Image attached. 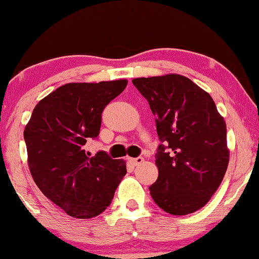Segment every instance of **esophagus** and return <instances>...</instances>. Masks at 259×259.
I'll return each instance as SVG.
<instances>
[{
    "label": "esophagus",
    "instance_id": "esophagus-1",
    "mask_svg": "<svg viewBox=\"0 0 259 259\" xmlns=\"http://www.w3.org/2000/svg\"><path fill=\"white\" fill-rule=\"evenodd\" d=\"M128 162L132 164V165H138L143 162V158L142 157H137V158H128Z\"/></svg>",
    "mask_w": 259,
    "mask_h": 259
}]
</instances>
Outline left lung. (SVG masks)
Instances as JSON below:
<instances>
[{"instance_id":"obj_1","label":"left lung","mask_w":259,"mask_h":259,"mask_svg":"<svg viewBox=\"0 0 259 259\" xmlns=\"http://www.w3.org/2000/svg\"><path fill=\"white\" fill-rule=\"evenodd\" d=\"M132 82L148 101L162 142L155 154L158 179L149 188L153 200L170 215L195 212L207 204L226 173V122L208 93L183 75Z\"/></svg>"}]
</instances>
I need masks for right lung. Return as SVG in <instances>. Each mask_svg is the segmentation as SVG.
Masks as SVG:
<instances>
[{
    "label": "right lung",
    "instance_id": "right-lung-1",
    "mask_svg": "<svg viewBox=\"0 0 259 259\" xmlns=\"http://www.w3.org/2000/svg\"><path fill=\"white\" fill-rule=\"evenodd\" d=\"M127 80L69 82L41 99L24 128L33 180L49 200L75 219H91L106 210L127 173L123 159L105 152L86 154L96 138L101 113L127 86Z\"/></svg>",
    "mask_w": 259,
    "mask_h": 259
}]
</instances>
